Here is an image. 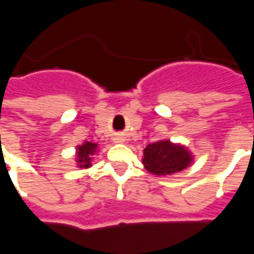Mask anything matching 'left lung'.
<instances>
[{"label": "left lung", "instance_id": "obj_1", "mask_svg": "<svg viewBox=\"0 0 254 254\" xmlns=\"http://www.w3.org/2000/svg\"><path fill=\"white\" fill-rule=\"evenodd\" d=\"M193 156L184 145L173 144L170 140H160L144 148L143 165L151 174L170 176L187 169Z\"/></svg>", "mask_w": 254, "mask_h": 254}]
</instances>
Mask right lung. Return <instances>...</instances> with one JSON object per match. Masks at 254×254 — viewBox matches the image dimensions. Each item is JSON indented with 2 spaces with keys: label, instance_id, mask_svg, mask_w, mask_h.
<instances>
[{
  "label": "right lung",
  "instance_id": "1",
  "mask_svg": "<svg viewBox=\"0 0 254 254\" xmlns=\"http://www.w3.org/2000/svg\"><path fill=\"white\" fill-rule=\"evenodd\" d=\"M98 149V144L89 143V141H84L81 145H77L76 148V162H77V167L81 169H88L91 167V159L92 155L96 152Z\"/></svg>",
  "mask_w": 254,
  "mask_h": 254
}]
</instances>
